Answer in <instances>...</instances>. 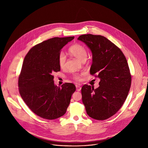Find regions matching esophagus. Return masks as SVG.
Wrapping results in <instances>:
<instances>
[{
  "label": "esophagus",
  "instance_id": "esophagus-1",
  "mask_svg": "<svg viewBox=\"0 0 148 148\" xmlns=\"http://www.w3.org/2000/svg\"><path fill=\"white\" fill-rule=\"evenodd\" d=\"M81 87L79 86L76 85V90L77 91H81Z\"/></svg>",
  "mask_w": 148,
  "mask_h": 148
}]
</instances>
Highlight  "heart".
Instances as JSON below:
<instances>
[{
    "mask_svg": "<svg viewBox=\"0 0 148 148\" xmlns=\"http://www.w3.org/2000/svg\"><path fill=\"white\" fill-rule=\"evenodd\" d=\"M69 52L81 61L86 60L87 58L88 53L87 49L80 44H75L71 46L69 49ZM66 62V56L64 53L61 52L58 57V63L61 69L65 68ZM84 74H85L84 73L74 74L73 78L76 81H81L82 80V77L84 75Z\"/></svg>",
    "mask_w": 148,
    "mask_h": 148,
    "instance_id": "1",
    "label": "heart"
}]
</instances>
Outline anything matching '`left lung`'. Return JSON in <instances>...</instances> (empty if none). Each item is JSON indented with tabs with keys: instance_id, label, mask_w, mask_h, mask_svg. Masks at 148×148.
<instances>
[{
	"instance_id": "8db88e82",
	"label": "left lung",
	"mask_w": 148,
	"mask_h": 148,
	"mask_svg": "<svg viewBox=\"0 0 148 148\" xmlns=\"http://www.w3.org/2000/svg\"><path fill=\"white\" fill-rule=\"evenodd\" d=\"M78 40L91 51L90 74L100 79L96 89L86 84L82 86V102L89 116L107 119L119 111L130 90L131 75L127 60L120 49L102 36L83 34Z\"/></svg>"
}]
</instances>
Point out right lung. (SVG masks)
Segmentation results:
<instances>
[{
    "label": "right lung",
    "instance_id": "right-lung-1",
    "mask_svg": "<svg viewBox=\"0 0 148 148\" xmlns=\"http://www.w3.org/2000/svg\"><path fill=\"white\" fill-rule=\"evenodd\" d=\"M74 38H50L34 46L25 57L18 77L19 92L32 111L43 118L54 119L64 115L75 91L72 83L57 87L53 76L60 71L58 57L61 49Z\"/></svg>",
    "mask_w": 148,
    "mask_h": 148
}]
</instances>
